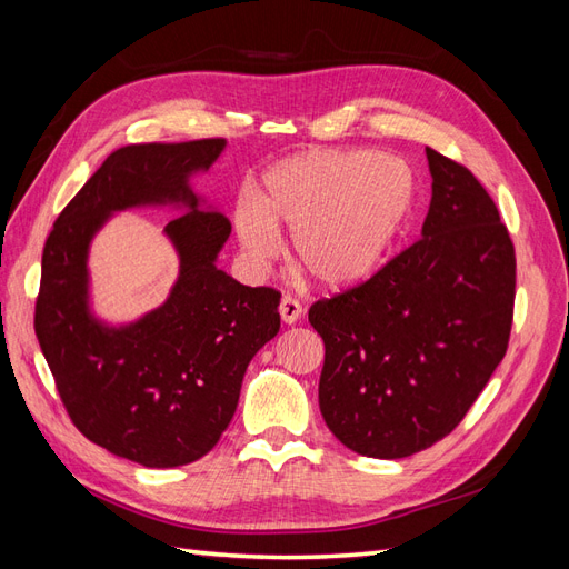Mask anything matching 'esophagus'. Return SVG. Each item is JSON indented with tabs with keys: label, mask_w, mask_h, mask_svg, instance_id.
I'll list each match as a JSON object with an SVG mask.
<instances>
[{
	"label": "esophagus",
	"mask_w": 569,
	"mask_h": 569,
	"mask_svg": "<svg viewBox=\"0 0 569 569\" xmlns=\"http://www.w3.org/2000/svg\"><path fill=\"white\" fill-rule=\"evenodd\" d=\"M303 313L301 303L295 299V297H282L280 301V316H282V322L287 325H295Z\"/></svg>",
	"instance_id": "esophagus-1"
}]
</instances>
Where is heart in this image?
Masks as SVG:
<instances>
[{
    "label": "heart",
    "instance_id": "heart-1",
    "mask_svg": "<svg viewBox=\"0 0 569 569\" xmlns=\"http://www.w3.org/2000/svg\"><path fill=\"white\" fill-rule=\"evenodd\" d=\"M416 182L396 157L316 149L268 170L263 201L237 206L234 228L253 261L280 253L282 226L301 270L330 289L363 282L382 263L410 213Z\"/></svg>",
    "mask_w": 569,
    "mask_h": 569
}]
</instances>
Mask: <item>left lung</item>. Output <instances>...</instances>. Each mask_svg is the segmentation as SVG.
<instances>
[{"mask_svg":"<svg viewBox=\"0 0 569 569\" xmlns=\"http://www.w3.org/2000/svg\"><path fill=\"white\" fill-rule=\"evenodd\" d=\"M425 153L432 201L422 239L308 311L325 341L322 418L368 458H406L451 435L510 339L508 228L468 168L429 147Z\"/></svg>","mask_w":569,"mask_h":569,"instance_id":"1","label":"left lung"}]
</instances>
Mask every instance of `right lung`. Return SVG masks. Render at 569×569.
Segmentation results:
<instances>
[{
	"label": "right lung",
	"instance_id": "right-lung-1",
	"mask_svg": "<svg viewBox=\"0 0 569 569\" xmlns=\"http://www.w3.org/2000/svg\"><path fill=\"white\" fill-rule=\"evenodd\" d=\"M226 140L116 149L59 213L42 251L36 335L61 403L80 432L144 468H178L226 432L247 366L280 332V291L216 268L226 213L203 209L189 176L209 170ZM184 204L167 233L181 278L157 312L123 328L89 313L87 251L113 210Z\"/></svg>",
	"mask_w": 569,
	"mask_h": 569
}]
</instances>
